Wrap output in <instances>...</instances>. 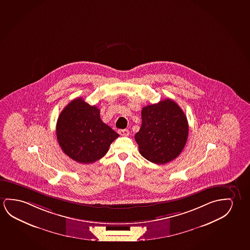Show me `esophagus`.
<instances>
[{"mask_svg":"<svg viewBox=\"0 0 250 250\" xmlns=\"http://www.w3.org/2000/svg\"><path fill=\"white\" fill-rule=\"evenodd\" d=\"M118 133L123 136H127L129 134V131L127 129H120V130H118Z\"/></svg>","mask_w":250,"mask_h":250,"instance_id":"1","label":"esophagus"}]
</instances>
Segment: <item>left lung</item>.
Returning a JSON list of instances; mask_svg holds the SVG:
<instances>
[{
	"mask_svg": "<svg viewBox=\"0 0 250 250\" xmlns=\"http://www.w3.org/2000/svg\"><path fill=\"white\" fill-rule=\"evenodd\" d=\"M142 123L134 139L142 156L155 164H166L184 149L189 126L185 113L171 99L147 105L142 110Z\"/></svg>",
	"mask_w": 250,
	"mask_h": 250,
	"instance_id": "1",
	"label": "left lung"
}]
</instances>
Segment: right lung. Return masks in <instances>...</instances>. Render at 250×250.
Masks as SVG:
<instances>
[{"label":"right lung","mask_w":250,"mask_h":250,"mask_svg":"<svg viewBox=\"0 0 250 250\" xmlns=\"http://www.w3.org/2000/svg\"><path fill=\"white\" fill-rule=\"evenodd\" d=\"M58 142L63 153L83 164L93 163L104 156L119 134L104 123L97 106H90L81 97L71 101L58 118Z\"/></svg>","instance_id":"1"}]
</instances>
